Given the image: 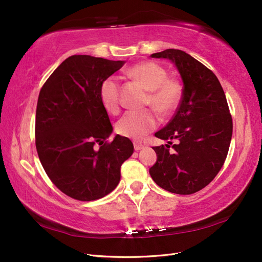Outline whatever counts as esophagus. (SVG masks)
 <instances>
[{
	"label": "esophagus",
	"mask_w": 262,
	"mask_h": 262,
	"mask_svg": "<svg viewBox=\"0 0 262 262\" xmlns=\"http://www.w3.org/2000/svg\"><path fill=\"white\" fill-rule=\"evenodd\" d=\"M142 148H144V144L142 143H138V142H134V149L136 150H140Z\"/></svg>",
	"instance_id": "obj_1"
}]
</instances>
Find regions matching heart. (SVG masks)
<instances>
[{"mask_svg":"<svg viewBox=\"0 0 262 262\" xmlns=\"http://www.w3.org/2000/svg\"><path fill=\"white\" fill-rule=\"evenodd\" d=\"M128 74L148 91L146 105L162 115L172 113L181 98V85L167 78L166 70L155 62L144 61L129 69ZM99 96L107 112L117 114L120 109V86L116 78L108 77L101 83ZM157 125V118L150 110L128 112L117 123V131L122 137L133 140L143 139Z\"/></svg>","mask_w":262,"mask_h":262,"instance_id":"obj_1","label":"heart"}]
</instances>
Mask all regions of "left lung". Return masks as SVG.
Wrapping results in <instances>:
<instances>
[{
    "instance_id": "1",
    "label": "left lung",
    "mask_w": 262,
    "mask_h": 262,
    "mask_svg": "<svg viewBox=\"0 0 262 262\" xmlns=\"http://www.w3.org/2000/svg\"><path fill=\"white\" fill-rule=\"evenodd\" d=\"M168 59L180 74L184 90L175 116L155 133L168 144L155 146L157 161L149 168L156 185L176 194H191L217 175L228 153L233 121L221 83L211 70L178 49L150 54Z\"/></svg>"
}]
</instances>
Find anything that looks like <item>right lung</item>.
Returning a JSON list of instances; mask_svg holds the SVG:
<instances>
[{
  "instance_id": "right-lung-1",
  "label": "right lung",
  "mask_w": 262,
  "mask_h": 262,
  "mask_svg": "<svg viewBox=\"0 0 262 262\" xmlns=\"http://www.w3.org/2000/svg\"><path fill=\"white\" fill-rule=\"evenodd\" d=\"M124 63L72 55L39 93L35 128L39 160L55 187L73 199L93 201L112 192L120 181L122 163L133 153L125 137L104 142L114 129L99 96L101 83Z\"/></svg>"
}]
</instances>
